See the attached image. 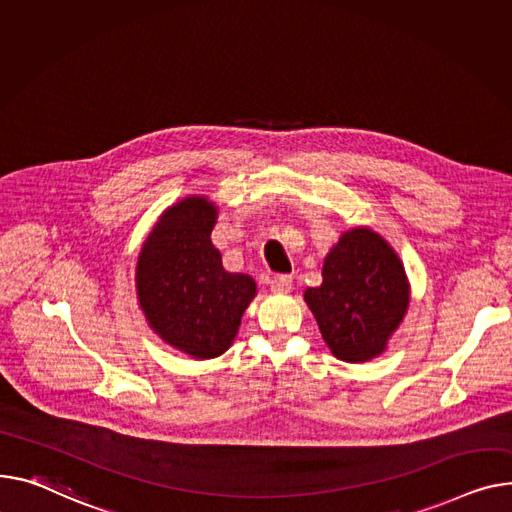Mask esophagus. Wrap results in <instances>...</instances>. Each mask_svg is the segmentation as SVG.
Listing matches in <instances>:
<instances>
[{"mask_svg": "<svg viewBox=\"0 0 512 512\" xmlns=\"http://www.w3.org/2000/svg\"><path fill=\"white\" fill-rule=\"evenodd\" d=\"M269 288H271V292H278V294L290 292V288H292V278L286 276V274L274 276V278H271V282H269Z\"/></svg>", "mask_w": 512, "mask_h": 512, "instance_id": "1", "label": "esophagus"}]
</instances>
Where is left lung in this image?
Here are the masks:
<instances>
[{"label": "left lung", "instance_id": "1", "mask_svg": "<svg viewBox=\"0 0 512 512\" xmlns=\"http://www.w3.org/2000/svg\"><path fill=\"white\" fill-rule=\"evenodd\" d=\"M331 354L366 362L385 352L410 304L401 259L381 234L352 228L323 263V284L304 292Z\"/></svg>", "mask_w": 512, "mask_h": 512}]
</instances>
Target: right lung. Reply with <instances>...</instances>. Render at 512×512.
Wrapping results in <instances>:
<instances>
[{
  "mask_svg": "<svg viewBox=\"0 0 512 512\" xmlns=\"http://www.w3.org/2000/svg\"><path fill=\"white\" fill-rule=\"evenodd\" d=\"M218 210L206 197L170 206L142 247L135 288L146 321L162 342L206 360L234 342L257 288L247 274H230L212 245Z\"/></svg>",
  "mask_w": 512,
  "mask_h": 512,
  "instance_id": "add662e5",
  "label": "right lung"
}]
</instances>
